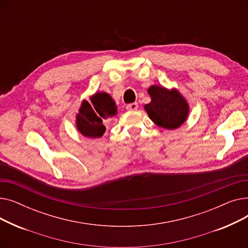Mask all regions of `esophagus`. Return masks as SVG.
<instances>
[{
    "instance_id": "esophagus-1",
    "label": "esophagus",
    "mask_w": 248,
    "mask_h": 248,
    "mask_svg": "<svg viewBox=\"0 0 248 248\" xmlns=\"http://www.w3.org/2000/svg\"><path fill=\"white\" fill-rule=\"evenodd\" d=\"M126 109H127L128 111L137 110V109H138V103H137V102H134V103H131V104H127V106H126Z\"/></svg>"
}]
</instances>
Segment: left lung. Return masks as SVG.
<instances>
[{
  "label": "left lung",
  "instance_id": "obj_1",
  "mask_svg": "<svg viewBox=\"0 0 248 248\" xmlns=\"http://www.w3.org/2000/svg\"><path fill=\"white\" fill-rule=\"evenodd\" d=\"M148 93L151 102L146 104L144 109L155 124L173 131L187 121L189 103L177 88L154 84L148 88Z\"/></svg>",
  "mask_w": 248,
  "mask_h": 248
}]
</instances>
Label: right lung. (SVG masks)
I'll return each instance as SVG.
<instances>
[{"label":"right lung","mask_w":248,"mask_h":248,"mask_svg":"<svg viewBox=\"0 0 248 248\" xmlns=\"http://www.w3.org/2000/svg\"><path fill=\"white\" fill-rule=\"evenodd\" d=\"M90 102L82 100L75 115L77 131L83 137L96 139L106 133L103 121L117 114V107L113 98L104 91H98L89 97Z\"/></svg>","instance_id":"obj_1"}]
</instances>
